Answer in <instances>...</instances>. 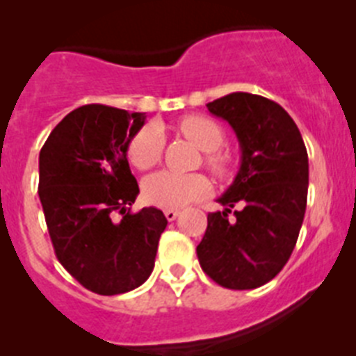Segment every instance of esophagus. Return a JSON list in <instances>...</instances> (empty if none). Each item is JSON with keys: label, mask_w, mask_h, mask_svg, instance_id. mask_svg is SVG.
<instances>
[{"label": "esophagus", "mask_w": 356, "mask_h": 356, "mask_svg": "<svg viewBox=\"0 0 356 356\" xmlns=\"http://www.w3.org/2000/svg\"><path fill=\"white\" fill-rule=\"evenodd\" d=\"M178 210H165V212H163V216H165V219H168V221H175L176 217H178Z\"/></svg>", "instance_id": "obj_1"}]
</instances>
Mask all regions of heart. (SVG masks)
<instances>
[{"label":"heart","instance_id":"obj_1","mask_svg":"<svg viewBox=\"0 0 356 356\" xmlns=\"http://www.w3.org/2000/svg\"><path fill=\"white\" fill-rule=\"evenodd\" d=\"M181 134L193 140L200 149L207 151V165L216 175L225 176L229 171L228 155L219 153L225 143V131L216 121L203 115H188L180 121ZM163 151V134L156 124H146L131 139L128 159L140 171L151 169L160 162ZM209 180L201 175H178L159 171L149 175L143 184V196L149 205L160 209H181L209 193Z\"/></svg>","mask_w":356,"mask_h":356}]
</instances>
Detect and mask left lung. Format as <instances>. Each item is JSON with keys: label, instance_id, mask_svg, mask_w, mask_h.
I'll return each mask as SVG.
<instances>
[{"label": "left lung", "instance_id": "1", "mask_svg": "<svg viewBox=\"0 0 356 356\" xmlns=\"http://www.w3.org/2000/svg\"><path fill=\"white\" fill-rule=\"evenodd\" d=\"M232 127L241 147L234 184L210 212L196 253L201 269L221 287L248 291L278 275L296 246L308 193L303 137L278 103L250 92H232L207 105ZM235 204L234 220L227 213Z\"/></svg>", "mask_w": 356, "mask_h": 356}]
</instances>
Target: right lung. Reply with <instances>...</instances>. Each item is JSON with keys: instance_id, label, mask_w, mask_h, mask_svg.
<instances>
[{"instance_id": "obj_1", "label": "right lung", "mask_w": 356, "mask_h": 356, "mask_svg": "<svg viewBox=\"0 0 356 356\" xmlns=\"http://www.w3.org/2000/svg\"><path fill=\"white\" fill-rule=\"evenodd\" d=\"M144 121L143 112L85 105L65 115L40 149L39 197L56 259L96 294L143 285L168 226L155 207L128 209L139 194L128 146Z\"/></svg>"}]
</instances>
